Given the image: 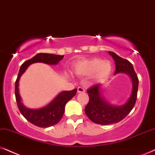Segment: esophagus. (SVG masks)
Returning <instances> with one entry per match:
<instances>
[{
    "label": "esophagus",
    "mask_w": 155,
    "mask_h": 155,
    "mask_svg": "<svg viewBox=\"0 0 155 155\" xmlns=\"http://www.w3.org/2000/svg\"><path fill=\"white\" fill-rule=\"evenodd\" d=\"M77 91H78V93H84V92L85 91V89H84L83 87H79L77 89Z\"/></svg>",
    "instance_id": "obj_1"
}]
</instances>
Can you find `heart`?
<instances>
[{
	"label": "heart",
	"instance_id": "b5f03b06",
	"mask_svg": "<svg viewBox=\"0 0 155 155\" xmlns=\"http://www.w3.org/2000/svg\"><path fill=\"white\" fill-rule=\"evenodd\" d=\"M112 70L109 61L101 58H92L81 61L74 66V73L79 76H90L94 74L96 79L100 80L107 77Z\"/></svg>",
	"mask_w": 155,
	"mask_h": 155
}]
</instances>
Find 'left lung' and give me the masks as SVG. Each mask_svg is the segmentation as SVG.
I'll use <instances>...</instances> for the list:
<instances>
[{"instance_id":"8db88e82","label":"left lung","mask_w":155,"mask_h":155,"mask_svg":"<svg viewBox=\"0 0 155 155\" xmlns=\"http://www.w3.org/2000/svg\"><path fill=\"white\" fill-rule=\"evenodd\" d=\"M109 53L116 64L114 74L121 72L130 76L132 81V92L126 104L120 107H116L109 104L101 97V84H95L87 89L89 101L84 111L90 120L101 125L114 124L124 119L134 108L138 91L139 79L132 64L128 60L120 57L115 53L111 51Z\"/></svg>"}]
</instances>
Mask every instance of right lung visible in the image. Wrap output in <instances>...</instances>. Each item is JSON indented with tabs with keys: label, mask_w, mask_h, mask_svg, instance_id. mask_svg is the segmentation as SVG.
<instances>
[{
	"label": "right lung",
	"mask_w": 155,
	"mask_h": 155,
	"mask_svg": "<svg viewBox=\"0 0 155 155\" xmlns=\"http://www.w3.org/2000/svg\"><path fill=\"white\" fill-rule=\"evenodd\" d=\"M63 58L64 56H60V55L40 53L31 59L25 61L21 65L19 70L15 84V95L18 107L23 116L28 121H30L31 124L37 127H49L59 122L64 115L66 104L71 98H73L74 96L76 95L77 89H75L71 91L61 92L51 102L41 109H30L24 107L21 103V99L18 91L19 79L21 76L24 73L26 68L31 64L41 62L51 65H55L57 64Z\"/></svg>",
	"instance_id": "1"
}]
</instances>
